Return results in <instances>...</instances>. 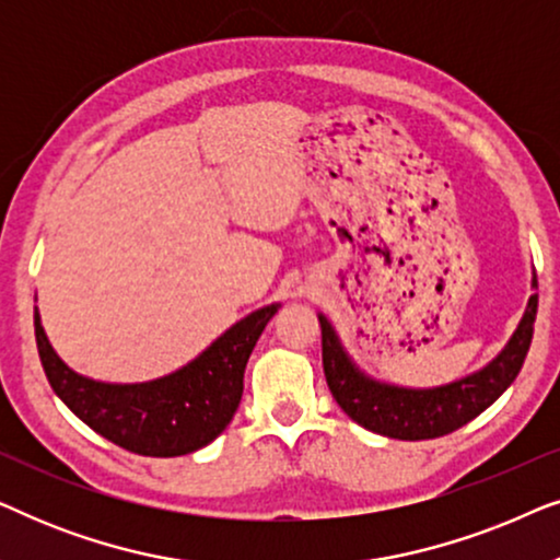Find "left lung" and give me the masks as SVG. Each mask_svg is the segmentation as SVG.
<instances>
[{"instance_id":"obj_1","label":"left lung","mask_w":560,"mask_h":560,"mask_svg":"<svg viewBox=\"0 0 560 560\" xmlns=\"http://www.w3.org/2000/svg\"><path fill=\"white\" fill-rule=\"evenodd\" d=\"M533 288H538V278H533ZM535 316H538V293L530 295L517 331L494 362L477 374L433 389L382 385L364 377L343 351L326 316H318L328 389L339 408L366 431L400 441L439 439L485 412L515 382L530 349Z\"/></svg>"}]
</instances>
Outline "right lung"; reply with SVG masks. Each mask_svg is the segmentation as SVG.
Listing matches in <instances>:
<instances>
[{
  "label": "right lung",
  "instance_id": "obj_1",
  "mask_svg": "<svg viewBox=\"0 0 560 560\" xmlns=\"http://www.w3.org/2000/svg\"><path fill=\"white\" fill-rule=\"evenodd\" d=\"M280 305L249 313L201 357L142 385H106L60 362L35 311V341L52 393L106 441L140 456H186L209 446L232 423L244 389V366Z\"/></svg>",
  "mask_w": 560,
  "mask_h": 560
}]
</instances>
